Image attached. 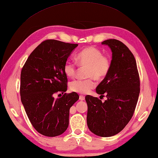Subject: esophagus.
Returning a JSON list of instances; mask_svg holds the SVG:
<instances>
[{"label": "esophagus", "mask_w": 158, "mask_h": 158, "mask_svg": "<svg viewBox=\"0 0 158 158\" xmlns=\"http://www.w3.org/2000/svg\"><path fill=\"white\" fill-rule=\"evenodd\" d=\"M79 100L81 101H83L84 100H85V97H84L83 96H79Z\"/></svg>", "instance_id": "esophagus-1"}]
</instances>
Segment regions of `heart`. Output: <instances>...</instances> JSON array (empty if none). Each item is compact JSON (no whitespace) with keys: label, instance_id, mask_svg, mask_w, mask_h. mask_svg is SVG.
Returning <instances> with one entry per match:
<instances>
[{"label":"heart","instance_id":"b5f03b06","mask_svg":"<svg viewBox=\"0 0 158 158\" xmlns=\"http://www.w3.org/2000/svg\"><path fill=\"white\" fill-rule=\"evenodd\" d=\"M76 59L82 67H87L85 80H75L70 84V89L74 92L86 94L96 86L95 79L100 81L105 79L111 69L110 58L103 55V52L96 47L90 46L82 50L77 54ZM64 72L68 77H75L77 73L76 64L68 60L64 64Z\"/></svg>","mask_w":158,"mask_h":158}]
</instances>
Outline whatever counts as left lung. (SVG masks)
Listing matches in <instances>:
<instances>
[{"label":"left lung","mask_w":158,"mask_h":158,"mask_svg":"<svg viewBox=\"0 0 158 158\" xmlns=\"http://www.w3.org/2000/svg\"><path fill=\"white\" fill-rule=\"evenodd\" d=\"M112 52L109 74L96 87V92L106 95L104 102L89 95L87 124L100 137L114 136L122 131L133 115L140 92V80L135 58L128 47L115 39L102 42Z\"/></svg>","instance_id":"8db88e82"}]
</instances>
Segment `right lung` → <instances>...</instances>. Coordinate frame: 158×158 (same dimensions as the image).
<instances>
[{
    "label": "right lung",
    "instance_id": "right-lung-1",
    "mask_svg": "<svg viewBox=\"0 0 158 158\" xmlns=\"http://www.w3.org/2000/svg\"><path fill=\"white\" fill-rule=\"evenodd\" d=\"M77 44L47 40L29 55L21 73V100L32 126L47 137H56L67 129L69 110L79 100L75 92L54 94L67 89L64 64Z\"/></svg>",
    "mask_w": 158,
    "mask_h": 158
}]
</instances>
